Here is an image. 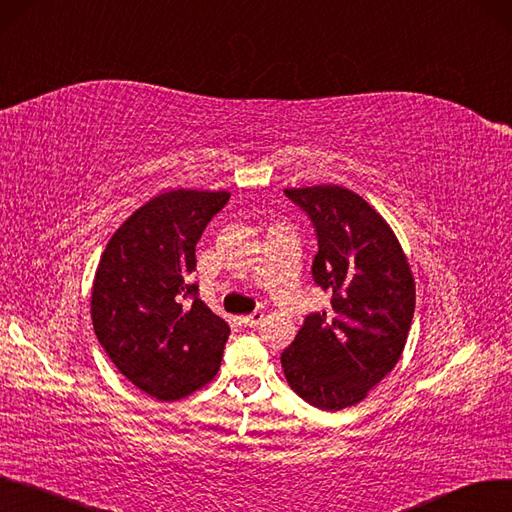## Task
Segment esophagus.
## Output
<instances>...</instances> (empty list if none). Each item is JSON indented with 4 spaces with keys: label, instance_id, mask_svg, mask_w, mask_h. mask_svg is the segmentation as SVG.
Wrapping results in <instances>:
<instances>
[{
    "label": "esophagus",
    "instance_id": "esophagus-1",
    "mask_svg": "<svg viewBox=\"0 0 512 512\" xmlns=\"http://www.w3.org/2000/svg\"><path fill=\"white\" fill-rule=\"evenodd\" d=\"M262 317H264L262 311H254V313H250V315L239 317V323L245 325V327H254V325H258V323L262 321Z\"/></svg>",
    "mask_w": 512,
    "mask_h": 512
}]
</instances>
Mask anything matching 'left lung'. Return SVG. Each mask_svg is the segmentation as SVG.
Listing matches in <instances>:
<instances>
[{"instance_id": "8db88e82", "label": "left lung", "mask_w": 512, "mask_h": 512, "mask_svg": "<svg viewBox=\"0 0 512 512\" xmlns=\"http://www.w3.org/2000/svg\"><path fill=\"white\" fill-rule=\"evenodd\" d=\"M311 218L319 252L313 279L330 309L306 315L281 353L292 391L319 410L357 405L397 365L410 334L416 283L384 218L336 185L285 189Z\"/></svg>"}]
</instances>
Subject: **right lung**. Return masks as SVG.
Listing matches in <instances>:
<instances>
[{"mask_svg":"<svg viewBox=\"0 0 512 512\" xmlns=\"http://www.w3.org/2000/svg\"><path fill=\"white\" fill-rule=\"evenodd\" d=\"M227 191L176 189L138 208L109 239L92 285V323L117 370L159 401L208 384L229 323L199 298L195 245Z\"/></svg>","mask_w":512,"mask_h":512,"instance_id":"add662e5","label":"right lung"}]
</instances>
